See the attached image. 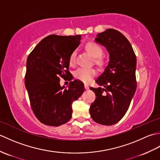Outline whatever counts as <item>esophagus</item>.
<instances>
[{"label":"esophagus","mask_w":160,"mask_h":160,"mask_svg":"<svg viewBox=\"0 0 160 160\" xmlns=\"http://www.w3.org/2000/svg\"><path fill=\"white\" fill-rule=\"evenodd\" d=\"M84 88H85L86 89H88L89 87V85H88L87 84H84Z\"/></svg>","instance_id":"1"}]
</instances>
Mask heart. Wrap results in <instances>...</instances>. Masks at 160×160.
Here are the masks:
<instances>
[{"mask_svg":"<svg viewBox=\"0 0 160 160\" xmlns=\"http://www.w3.org/2000/svg\"><path fill=\"white\" fill-rule=\"evenodd\" d=\"M85 48L91 56L95 58V62L98 64H102L103 59L102 55L103 53V49L100 45L94 42H89L86 44ZM76 53L73 52L69 56L70 64H73L76 62ZM97 74V71L95 68L80 67L75 71L74 77L76 79L82 81L83 82H89L92 78Z\"/></svg>","mask_w":160,"mask_h":160,"instance_id":"heart-1","label":"heart"}]
</instances>
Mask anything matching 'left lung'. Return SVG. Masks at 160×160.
<instances>
[{"label":"left lung","mask_w":160,"mask_h":160,"mask_svg":"<svg viewBox=\"0 0 160 160\" xmlns=\"http://www.w3.org/2000/svg\"><path fill=\"white\" fill-rule=\"evenodd\" d=\"M95 40L106 47L109 62L96 80L103 87L90 88L97 98L89 112L93 121L110 126L124 117L136 91V56L131 43L118 30H105Z\"/></svg>","instance_id":"obj_1"}]
</instances>
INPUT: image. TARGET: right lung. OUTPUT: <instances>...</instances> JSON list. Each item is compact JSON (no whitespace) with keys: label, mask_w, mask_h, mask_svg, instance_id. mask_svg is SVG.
Here are the masks:
<instances>
[{"label":"right lung","mask_w":160,"mask_h":160,"mask_svg":"<svg viewBox=\"0 0 160 160\" xmlns=\"http://www.w3.org/2000/svg\"><path fill=\"white\" fill-rule=\"evenodd\" d=\"M80 35H50L36 46L27 60L25 83L32 109L41 123L58 127L71 118V105L84 91L83 82L74 80L66 89L60 77L71 81L69 56L80 43Z\"/></svg>","instance_id":"1"}]
</instances>
